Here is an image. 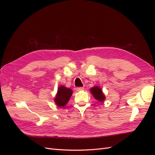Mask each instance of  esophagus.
<instances>
[{
  "instance_id": "34e87169",
  "label": "esophagus",
  "mask_w": 155,
  "mask_h": 155,
  "mask_svg": "<svg viewBox=\"0 0 155 155\" xmlns=\"http://www.w3.org/2000/svg\"><path fill=\"white\" fill-rule=\"evenodd\" d=\"M84 90V87H77L76 88V91H81Z\"/></svg>"
}]
</instances>
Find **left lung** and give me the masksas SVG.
Returning a JSON list of instances; mask_svg holds the SVG:
<instances>
[{
    "instance_id": "obj_1",
    "label": "left lung",
    "mask_w": 155,
    "mask_h": 155,
    "mask_svg": "<svg viewBox=\"0 0 155 155\" xmlns=\"http://www.w3.org/2000/svg\"><path fill=\"white\" fill-rule=\"evenodd\" d=\"M91 92L92 93V94L94 96L96 99L100 101H104V100L105 99V97L104 96V94H103V92L101 91V89L98 87H94L91 89Z\"/></svg>"
}]
</instances>
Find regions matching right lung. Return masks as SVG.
I'll use <instances>...</instances> for the list:
<instances>
[{"instance_id": "right-lung-1", "label": "right lung", "mask_w": 155, "mask_h": 155, "mask_svg": "<svg viewBox=\"0 0 155 155\" xmlns=\"http://www.w3.org/2000/svg\"><path fill=\"white\" fill-rule=\"evenodd\" d=\"M72 94V91L70 88L64 86L58 88V93L55 97V102L58 107H64L66 105Z\"/></svg>"}]
</instances>
